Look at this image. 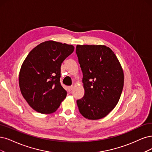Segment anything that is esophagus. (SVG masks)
<instances>
[{
  "label": "esophagus",
  "instance_id": "34e87169",
  "mask_svg": "<svg viewBox=\"0 0 152 152\" xmlns=\"http://www.w3.org/2000/svg\"><path fill=\"white\" fill-rule=\"evenodd\" d=\"M72 86H69L68 88H67V91H68V92H70L72 89Z\"/></svg>",
  "mask_w": 152,
  "mask_h": 152
}]
</instances>
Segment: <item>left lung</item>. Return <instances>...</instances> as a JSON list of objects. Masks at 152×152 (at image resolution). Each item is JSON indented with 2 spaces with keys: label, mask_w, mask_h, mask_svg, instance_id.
I'll return each mask as SVG.
<instances>
[{
  "label": "left lung",
  "mask_w": 152,
  "mask_h": 152,
  "mask_svg": "<svg viewBox=\"0 0 152 152\" xmlns=\"http://www.w3.org/2000/svg\"><path fill=\"white\" fill-rule=\"evenodd\" d=\"M85 96L77 100L80 113L89 120L108 115L118 103L124 74L114 52L104 45H77Z\"/></svg>",
  "instance_id": "obj_1"
}]
</instances>
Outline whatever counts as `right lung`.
Listing matches in <instances>:
<instances>
[{
	"instance_id": "add662e5",
	"label": "right lung",
	"mask_w": 152,
	"mask_h": 152,
	"mask_svg": "<svg viewBox=\"0 0 152 152\" xmlns=\"http://www.w3.org/2000/svg\"><path fill=\"white\" fill-rule=\"evenodd\" d=\"M74 49L72 45L48 41L27 55L19 72V83L22 96L33 110L50 114L59 108L67 94L60 83L61 63Z\"/></svg>"
}]
</instances>
